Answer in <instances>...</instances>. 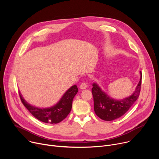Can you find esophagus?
<instances>
[{"instance_id":"34e87169","label":"esophagus","mask_w":159,"mask_h":159,"mask_svg":"<svg viewBox=\"0 0 159 159\" xmlns=\"http://www.w3.org/2000/svg\"><path fill=\"white\" fill-rule=\"evenodd\" d=\"M80 88L82 89H84L87 88V84L86 82H82L80 85Z\"/></svg>"}]
</instances>
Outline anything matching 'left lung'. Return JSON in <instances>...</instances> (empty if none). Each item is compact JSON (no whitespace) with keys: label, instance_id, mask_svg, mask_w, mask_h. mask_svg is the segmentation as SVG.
<instances>
[{"label":"left lung","instance_id":"obj_1","mask_svg":"<svg viewBox=\"0 0 159 159\" xmlns=\"http://www.w3.org/2000/svg\"><path fill=\"white\" fill-rule=\"evenodd\" d=\"M140 80L137 88L130 97L122 101H115L111 98L101 90L96 84H93L91 89L94 101V111L95 114L106 121H111L118 119L126 113L139 97L141 83L142 73L140 71Z\"/></svg>","mask_w":159,"mask_h":159}]
</instances>
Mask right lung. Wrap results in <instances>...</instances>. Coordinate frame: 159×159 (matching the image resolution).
I'll use <instances>...</instances> for the list:
<instances>
[{"label":"right lung","mask_w":159,"mask_h":159,"mask_svg":"<svg viewBox=\"0 0 159 159\" xmlns=\"http://www.w3.org/2000/svg\"><path fill=\"white\" fill-rule=\"evenodd\" d=\"M77 92V86L76 85L73 86L66 91L60 101L55 106L47 109H40L33 107L24 101L20 93L19 96L22 104L36 119L46 123L57 124L63 120L70 113L73 98Z\"/></svg>","instance_id":"1"}]
</instances>
